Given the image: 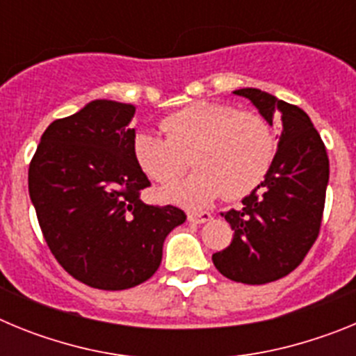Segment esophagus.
<instances>
[{
  "instance_id": "esophagus-1",
  "label": "esophagus",
  "mask_w": 356,
  "mask_h": 356,
  "mask_svg": "<svg viewBox=\"0 0 356 356\" xmlns=\"http://www.w3.org/2000/svg\"><path fill=\"white\" fill-rule=\"evenodd\" d=\"M212 219V213L210 212H191L188 213V221L201 225V222H207Z\"/></svg>"
}]
</instances>
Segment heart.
Instances as JSON below:
<instances>
[{"instance_id": "heart-1", "label": "heart", "mask_w": 356, "mask_h": 356, "mask_svg": "<svg viewBox=\"0 0 356 356\" xmlns=\"http://www.w3.org/2000/svg\"><path fill=\"white\" fill-rule=\"evenodd\" d=\"M160 130H139L131 153L144 175L171 185L191 162L193 175L163 191V200L201 209L225 194L241 200L262 184L276 155L271 122L254 110H237L217 102H194L160 121Z\"/></svg>"}]
</instances>
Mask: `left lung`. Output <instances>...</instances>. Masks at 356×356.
Wrapping results in <instances>:
<instances>
[{
    "label": "left lung",
    "mask_w": 356,
    "mask_h": 356,
    "mask_svg": "<svg viewBox=\"0 0 356 356\" xmlns=\"http://www.w3.org/2000/svg\"><path fill=\"white\" fill-rule=\"evenodd\" d=\"M282 137L266 180L242 200L238 210L222 212L234 229L229 246L212 254L226 278L262 285L284 278L303 262L323 221L330 162L321 135L307 112L260 89H238Z\"/></svg>",
    "instance_id": "left-lung-1"
}]
</instances>
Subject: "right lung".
<instances>
[{
    "label": "right lung",
    "mask_w": 356,
    "mask_h": 356,
    "mask_svg": "<svg viewBox=\"0 0 356 356\" xmlns=\"http://www.w3.org/2000/svg\"><path fill=\"white\" fill-rule=\"evenodd\" d=\"M135 106L96 99L46 128L28 169L44 241L81 284L124 291L155 275L163 241L187 216L140 200L149 180L131 153Z\"/></svg>",
    "instance_id": "add662e5"
}]
</instances>
